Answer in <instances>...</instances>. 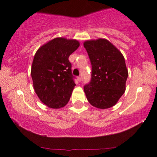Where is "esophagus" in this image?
Masks as SVG:
<instances>
[{
  "mask_svg": "<svg viewBox=\"0 0 157 157\" xmlns=\"http://www.w3.org/2000/svg\"><path fill=\"white\" fill-rule=\"evenodd\" d=\"M81 80H82V78H81V76H80V77H77V80H78L79 82H80Z\"/></svg>",
  "mask_w": 157,
  "mask_h": 157,
  "instance_id": "34e87169",
  "label": "esophagus"
}]
</instances>
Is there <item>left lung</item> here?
Masks as SVG:
<instances>
[{"instance_id": "1", "label": "left lung", "mask_w": 157, "mask_h": 157, "mask_svg": "<svg viewBox=\"0 0 157 157\" xmlns=\"http://www.w3.org/2000/svg\"><path fill=\"white\" fill-rule=\"evenodd\" d=\"M83 45L92 65L91 81L84 87L86 98L101 109L114 106L126 89L128 71L124 56L105 38L88 40Z\"/></svg>"}]
</instances>
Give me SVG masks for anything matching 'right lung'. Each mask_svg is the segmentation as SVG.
Instances as JSON below:
<instances>
[{"label":"right lung","instance_id":"1","mask_svg":"<svg viewBox=\"0 0 157 157\" xmlns=\"http://www.w3.org/2000/svg\"><path fill=\"white\" fill-rule=\"evenodd\" d=\"M79 46L77 40L56 37L35 53L31 67L33 88L40 101L49 108H62L70 99L76 85L68 59Z\"/></svg>","mask_w":157,"mask_h":157}]
</instances>
